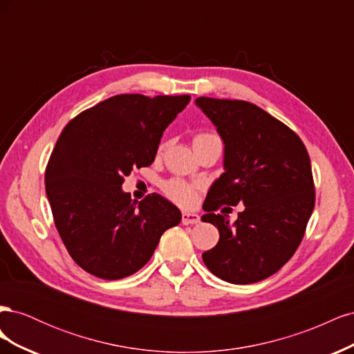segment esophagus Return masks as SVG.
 <instances>
[{"instance_id": "34e87169", "label": "esophagus", "mask_w": 354, "mask_h": 354, "mask_svg": "<svg viewBox=\"0 0 354 354\" xmlns=\"http://www.w3.org/2000/svg\"><path fill=\"white\" fill-rule=\"evenodd\" d=\"M181 223H183V224H196V223H199V216L195 212L185 211L183 216H181Z\"/></svg>"}]
</instances>
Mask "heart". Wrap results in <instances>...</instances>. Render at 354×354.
Masks as SVG:
<instances>
[{
  "mask_svg": "<svg viewBox=\"0 0 354 354\" xmlns=\"http://www.w3.org/2000/svg\"><path fill=\"white\" fill-rule=\"evenodd\" d=\"M209 137L208 134H199L195 138H203ZM164 192L169 199L180 203V205H190L195 199V190L186 181L181 180H169L164 185Z\"/></svg>",
  "mask_w": 354,
  "mask_h": 354,
  "instance_id": "heart-1",
  "label": "heart"
}]
</instances>
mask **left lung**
Masks as SVG:
<instances>
[{
    "mask_svg": "<svg viewBox=\"0 0 354 354\" xmlns=\"http://www.w3.org/2000/svg\"><path fill=\"white\" fill-rule=\"evenodd\" d=\"M195 103L224 143V173L211 185L201 217L218 229L220 239L202 260L229 283L260 282L294 255L313 212L307 149L291 128L250 102L198 97ZM238 203L245 209L233 225L215 214L220 205Z\"/></svg>",
    "mask_w": 354,
    "mask_h": 354,
    "instance_id": "left-lung-1",
    "label": "left lung"
}]
</instances>
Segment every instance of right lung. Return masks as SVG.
I'll list each match as a JSON object with an SVG mask.
<instances>
[{"label": "right lung", "instance_id": "right-lung-1", "mask_svg": "<svg viewBox=\"0 0 354 354\" xmlns=\"http://www.w3.org/2000/svg\"><path fill=\"white\" fill-rule=\"evenodd\" d=\"M190 95L118 94L65 127L46 169L53 218L80 267L106 281L140 270L162 233L181 221L164 196L131 201L122 190L133 168L151 165L165 128Z\"/></svg>", "mask_w": 354, "mask_h": 354}]
</instances>
